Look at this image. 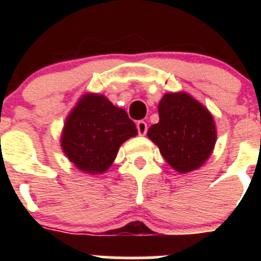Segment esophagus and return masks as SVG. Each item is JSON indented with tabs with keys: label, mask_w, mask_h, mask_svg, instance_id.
I'll use <instances>...</instances> for the list:
<instances>
[{
	"label": "esophagus",
	"mask_w": 261,
	"mask_h": 261,
	"mask_svg": "<svg viewBox=\"0 0 261 261\" xmlns=\"http://www.w3.org/2000/svg\"><path fill=\"white\" fill-rule=\"evenodd\" d=\"M137 130L140 136H145L147 132V124L145 121H138L137 123Z\"/></svg>",
	"instance_id": "1"
}]
</instances>
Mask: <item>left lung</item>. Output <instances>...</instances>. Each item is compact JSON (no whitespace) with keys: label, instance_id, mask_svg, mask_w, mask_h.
<instances>
[{"label":"left lung","instance_id":"8db88e82","mask_svg":"<svg viewBox=\"0 0 261 261\" xmlns=\"http://www.w3.org/2000/svg\"><path fill=\"white\" fill-rule=\"evenodd\" d=\"M159 123L147 137L159 147L166 162L179 174L201 167L213 153L217 129L213 115L190 94L167 93L158 105Z\"/></svg>","mask_w":261,"mask_h":261}]
</instances>
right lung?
Masks as SVG:
<instances>
[{
	"mask_svg": "<svg viewBox=\"0 0 261 261\" xmlns=\"http://www.w3.org/2000/svg\"><path fill=\"white\" fill-rule=\"evenodd\" d=\"M137 136L136 124L123 108L105 95L86 93L66 116L60 145L74 167L89 175L105 174L120 146Z\"/></svg>",
	"mask_w": 261,
	"mask_h": 261,
	"instance_id": "add662e5",
	"label": "right lung"
}]
</instances>
